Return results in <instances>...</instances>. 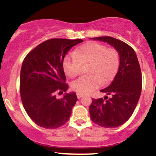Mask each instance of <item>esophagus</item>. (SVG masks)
I'll return each instance as SVG.
<instances>
[{
  "label": "esophagus",
  "instance_id": "esophagus-1",
  "mask_svg": "<svg viewBox=\"0 0 156 156\" xmlns=\"http://www.w3.org/2000/svg\"><path fill=\"white\" fill-rule=\"evenodd\" d=\"M83 97V95L81 94H77V98H78V99H80V98H81Z\"/></svg>",
  "mask_w": 156,
  "mask_h": 156
}]
</instances>
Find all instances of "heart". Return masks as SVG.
I'll return each mask as SVG.
<instances>
[{"label":"heart","instance_id":"b5f03b06","mask_svg":"<svg viewBox=\"0 0 156 156\" xmlns=\"http://www.w3.org/2000/svg\"><path fill=\"white\" fill-rule=\"evenodd\" d=\"M120 63L117 51L104 45L89 42L75 49L73 55L66 56L63 69L69 78H74L81 72V66L89 64L87 74L72 83V89L78 94H87L103 84L109 82L116 75Z\"/></svg>","mask_w":156,"mask_h":156}]
</instances>
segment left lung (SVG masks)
I'll return each instance as SVG.
<instances>
[{"label": "left lung", "instance_id": "8db88e82", "mask_svg": "<svg viewBox=\"0 0 156 156\" xmlns=\"http://www.w3.org/2000/svg\"><path fill=\"white\" fill-rule=\"evenodd\" d=\"M91 39L114 47L120 55V66L111 84L101 90L110 97L92 100L89 107L90 119L103 127H117L130 118L140 99L142 90L140 63L134 49L124 42L111 36Z\"/></svg>", "mask_w": 156, "mask_h": 156}]
</instances>
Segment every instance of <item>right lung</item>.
<instances>
[{"label":"right lung","mask_w":156,"mask_h":156,"mask_svg":"<svg viewBox=\"0 0 156 156\" xmlns=\"http://www.w3.org/2000/svg\"><path fill=\"white\" fill-rule=\"evenodd\" d=\"M82 40L51 39L30 51L23 62L20 91L24 109L31 120L46 129L66 124L78 101L76 94L62 98L56 94L66 91L69 85L63 70V61L70 49Z\"/></svg>","instance_id":"1"}]
</instances>
